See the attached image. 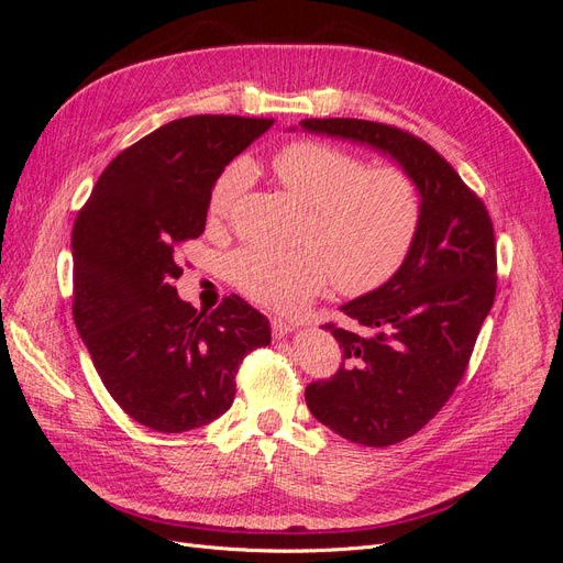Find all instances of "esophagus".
Segmentation results:
<instances>
[{"label": "esophagus", "instance_id": "esophagus-1", "mask_svg": "<svg viewBox=\"0 0 563 563\" xmlns=\"http://www.w3.org/2000/svg\"><path fill=\"white\" fill-rule=\"evenodd\" d=\"M269 327H272V335H275V338H282L286 333L296 331V323L288 321V319H282V317H272L269 319Z\"/></svg>", "mask_w": 563, "mask_h": 563}]
</instances>
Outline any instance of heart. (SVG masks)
Segmentation results:
<instances>
[{
	"label": "heart",
	"instance_id": "1",
	"mask_svg": "<svg viewBox=\"0 0 563 563\" xmlns=\"http://www.w3.org/2000/svg\"><path fill=\"white\" fill-rule=\"evenodd\" d=\"M284 190L308 209L298 251L244 246L228 261L230 282L269 310H296L327 288L362 296L397 275L422 220V197L411 174L371 166L352 152L302 139L272 157ZM249 185V166L230 164L211 187L209 218L230 216Z\"/></svg>",
	"mask_w": 563,
	"mask_h": 563
}]
</instances>
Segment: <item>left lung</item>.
Wrapping results in <instances>:
<instances>
[{"label": "left lung", "mask_w": 563, "mask_h": 563, "mask_svg": "<svg viewBox=\"0 0 563 563\" xmlns=\"http://www.w3.org/2000/svg\"><path fill=\"white\" fill-rule=\"evenodd\" d=\"M300 129L376 147L418 183L422 220L411 253L376 291L343 305L366 333L323 323L343 350L329 380L305 387L310 413L362 446L422 430L463 380L496 300V236L484 201L455 168L404 129L366 119H302Z\"/></svg>", "instance_id": "1"}]
</instances>
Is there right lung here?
<instances>
[{
    "mask_svg": "<svg viewBox=\"0 0 563 563\" xmlns=\"http://www.w3.org/2000/svg\"><path fill=\"white\" fill-rule=\"evenodd\" d=\"M275 119L195 114L108 164L73 228V314L100 380L135 422L176 434L223 416L236 371L269 345V321L240 296L213 312L183 302L178 249L207 225L223 168Z\"/></svg>",
    "mask_w": 563,
    "mask_h": 563,
    "instance_id": "obj_1",
    "label": "right lung"
}]
</instances>
